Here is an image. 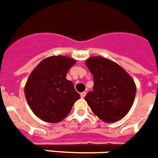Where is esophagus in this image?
Wrapping results in <instances>:
<instances>
[{
	"label": "esophagus",
	"instance_id": "obj_1",
	"mask_svg": "<svg viewBox=\"0 0 158 158\" xmlns=\"http://www.w3.org/2000/svg\"><path fill=\"white\" fill-rule=\"evenodd\" d=\"M85 94H86V92H82V93H81V98H85Z\"/></svg>",
	"mask_w": 158,
	"mask_h": 158
}]
</instances>
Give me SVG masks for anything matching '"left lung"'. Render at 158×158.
<instances>
[{
    "label": "left lung",
    "instance_id": "8db88e82",
    "mask_svg": "<svg viewBox=\"0 0 158 158\" xmlns=\"http://www.w3.org/2000/svg\"><path fill=\"white\" fill-rule=\"evenodd\" d=\"M85 64L94 78L93 90L85 97L92 112L108 123L122 119L135 97L133 79L122 67L105 58L91 57Z\"/></svg>",
    "mask_w": 158,
    "mask_h": 158
}]
</instances>
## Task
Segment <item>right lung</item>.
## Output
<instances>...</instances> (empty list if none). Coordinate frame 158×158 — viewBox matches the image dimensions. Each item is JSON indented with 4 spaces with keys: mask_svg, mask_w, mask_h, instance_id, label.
Returning a JSON list of instances; mask_svg holds the SVG:
<instances>
[{
    "mask_svg": "<svg viewBox=\"0 0 158 158\" xmlns=\"http://www.w3.org/2000/svg\"><path fill=\"white\" fill-rule=\"evenodd\" d=\"M75 63L71 58L51 56L42 60L30 74L25 97L40 119L51 123L61 122L81 98L73 83L66 79L67 73Z\"/></svg>",
    "mask_w": 158,
    "mask_h": 158,
    "instance_id": "obj_1",
    "label": "right lung"
}]
</instances>
